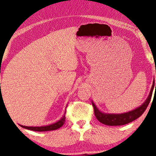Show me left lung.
<instances>
[{
    "label": "left lung",
    "instance_id": "obj_1",
    "mask_svg": "<svg viewBox=\"0 0 156 156\" xmlns=\"http://www.w3.org/2000/svg\"><path fill=\"white\" fill-rule=\"evenodd\" d=\"M155 81H153L151 90L150 94L148 95V98L146 100L145 102H144L140 107L130 111L127 113L120 114H104L102 112H100L98 109L95 107L94 103L92 102V105L94 108V114L96 119L99 121L100 123H102L105 125L110 126H122L128 124L130 122L135 121L136 119H138L140 116H142V114L147 109L148 105H149L151 99L153 90L154 88ZM156 87V83H155Z\"/></svg>",
    "mask_w": 156,
    "mask_h": 156
}]
</instances>
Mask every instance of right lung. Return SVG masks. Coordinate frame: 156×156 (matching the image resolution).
Instances as JSON below:
<instances>
[{
  "label": "right lung",
  "mask_w": 156,
  "mask_h": 156,
  "mask_svg": "<svg viewBox=\"0 0 156 156\" xmlns=\"http://www.w3.org/2000/svg\"><path fill=\"white\" fill-rule=\"evenodd\" d=\"M65 113V114H66ZM65 121H66V116H63L60 121H58L56 123L54 124H51V125L47 126H42V127H28V126H21L22 128L28 129V130H33V131H37V132H44V131H50V130H56V129H58L61 128V127L65 123Z\"/></svg>",
  "instance_id": "obj_1"
}]
</instances>
